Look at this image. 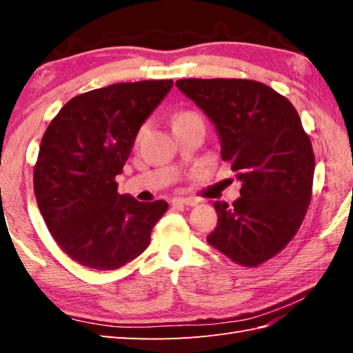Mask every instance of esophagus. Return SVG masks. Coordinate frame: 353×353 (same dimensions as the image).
<instances>
[{"label": "esophagus", "instance_id": "1", "mask_svg": "<svg viewBox=\"0 0 353 353\" xmlns=\"http://www.w3.org/2000/svg\"><path fill=\"white\" fill-rule=\"evenodd\" d=\"M199 201L196 199H183V197H176L171 200L172 206H196Z\"/></svg>", "mask_w": 353, "mask_h": 353}]
</instances>
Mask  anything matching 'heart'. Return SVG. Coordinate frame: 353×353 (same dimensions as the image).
<instances>
[{"label":"heart","mask_w":353,"mask_h":353,"mask_svg":"<svg viewBox=\"0 0 353 353\" xmlns=\"http://www.w3.org/2000/svg\"><path fill=\"white\" fill-rule=\"evenodd\" d=\"M185 115H194V114H191V112H185V114H181L179 117H185Z\"/></svg>","instance_id":"b5f03b06"}]
</instances>
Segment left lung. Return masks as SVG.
Instances as JSON below:
<instances>
[{"mask_svg":"<svg viewBox=\"0 0 353 353\" xmlns=\"http://www.w3.org/2000/svg\"><path fill=\"white\" fill-rule=\"evenodd\" d=\"M177 88L205 112L221 139V157L243 182L232 206L215 201L206 241L243 267L287 247L311 203L316 157L288 99L261 81L183 79Z\"/></svg>","mask_w":353,"mask_h":353,"instance_id":"1","label":"left lung"}]
</instances>
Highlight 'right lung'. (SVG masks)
<instances>
[{"mask_svg":"<svg viewBox=\"0 0 353 353\" xmlns=\"http://www.w3.org/2000/svg\"><path fill=\"white\" fill-rule=\"evenodd\" d=\"M172 80L115 83L74 97L43 133L33 171L39 211L59 247L79 264L117 270L144 252L163 200L118 192L134 138Z\"/></svg>","mask_w":353,"mask_h":353,"instance_id":"add662e5","label":"right lung"}]
</instances>
